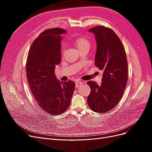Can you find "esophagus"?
Wrapping results in <instances>:
<instances>
[{
  "instance_id": "1",
  "label": "esophagus",
  "mask_w": 152,
  "mask_h": 152,
  "mask_svg": "<svg viewBox=\"0 0 152 152\" xmlns=\"http://www.w3.org/2000/svg\"><path fill=\"white\" fill-rule=\"evenodd\" d=\"M83 84L82 83V82H80V81H77V82H76V83H75V87H79L80 86H81V85Z\"/></svg>"
}]
</instances>
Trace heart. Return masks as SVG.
<instances>
[{"label": "heart", "instance_id": "1", "mask_svg": "<svg viewBox=\"0 0 152 152\" xmlns=\"http://www.w3.org/2000/svg\"><path fill=\"white\" fill-rule=\"evenodd\" d=\"M73 44L76 46V48L79 49V50L83 49H88L90 48L91 43L89 39L86 37H78L73 41Z\"/></svg>", "mask_w": 152, "mask_h": 152}]
</instances>
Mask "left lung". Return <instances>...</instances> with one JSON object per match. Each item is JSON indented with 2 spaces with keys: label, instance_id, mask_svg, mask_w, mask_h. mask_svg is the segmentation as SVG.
<instances>
[{
  "label": "left lung",
  "instance_id": "1",
  "mask_svg": "<svg viewBox=\"0 0 152 152\" xmlns=\"http://www.w3.org/2000/svg\"><path fill=\"white\" fill-rule=\"evenodd\" d=\"M89 31L95 35L97 44L94 64L103 73L101 86L94 81L87 82L91 87L87 103L93 111L105 113L116 107L126 87V54L121 40L113 30L98 26Z\"/></svg>",
  "mask_w": 152,
  "mask_h": 152
}]
</instances>
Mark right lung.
Returning a JSON list of instances; mask_svg holds the SVG:
<instances>
[{
	"instance_id": "1",
	"label": "right lung",
	"mask_w": 152,
	"mask_h": 152,
	"mask_svg": "<svg viewBox=\"0 0 152 152\" xmlns=\"http://www.w3.org/2000/svg\"><path fill=\"white\" fill-rule=\"evenodd\" d=\"M60 28L42 31L31 44L27 56L26 72L31 93L38 105L49 115H58L70 104L75 84L72 80L59 82L54 74L61 60Z\"/></svg>"
}]
</instances>
